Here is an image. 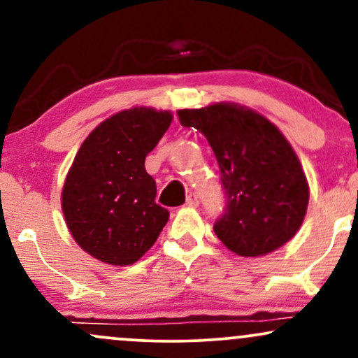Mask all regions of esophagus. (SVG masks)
Returning a JSON list of instances; mask_svg holds the SVG:
<instances>
[{
  "instance_id": "34e87169",
  "label": "esophagus",
  "mask_w": 358,
  "mask_h": 358,
  "mask_svg": "<svg viewBox=\"0 0 358 358\" xmlns=\"http://www.w3.org/2000/svg\"><path fill=\"white\" fill-rule=\"evenodd\" d=\"M187 207H199V195L196 193H190L187 196Z\"/></svg>"
}]
</instances>
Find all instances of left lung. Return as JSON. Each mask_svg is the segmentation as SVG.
<instances>
[{"label": "left lung", "mask_w": 358, "mask_h": 358, "mask_svg": "<svg viewBox=\"0 0 358 358\" xmlns=\"http://www.w3.org/2000/svg\"><path fill=\"white\" fill-rule=\"evenodd\" d=\"M180 124L207 138L227 205L213 231L237 256H266L293 239L310 188L301 163L269 119L232 102L178 110Z\"/></svg>", "instance_id": "left-lung-1"}]
</instances>
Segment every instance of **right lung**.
Instances as JSON below:
<instances>
[{
  "mask_svg": "<svg viewBox=\"0 0 358 358\" xmlns=\"http://www.w3.org/2000/svg\"><path fill=\"white\" fill-rule=\"evenodd\" d=\"M170 110L133 108L102 121L77 151L62 212L77 244L110 266H127L158 239L170 212L155 202L145 159L171 124Z\"/></svg>",
  "mask_w": 358,
  "mask_h": 358,
  "instance_id": "1",
  "label": "right lung"
}]
</instances>
